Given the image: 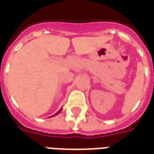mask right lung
I'll list each match as a JSON object with an SVG mask.
<instances>
[{
	"mask_svg": "<svg viewBox=\"0 0 154 154\" xmlns=\"http://www.w3.org/2000/svg\"><path fill=\"white\" fill-rule=\"evenodd\" d=\"M60 111H61V109H60V110H59V111H58V112H57V113H55V114H53V116H51V117H54V116H56V115H57V114H58V113H59V112H60Z\"/></svg>",
	"mask_w": 154,
	"mask_h": 154,
	"instance_id": "obj_1",
	"label": "right lung"
}]
</instances>
